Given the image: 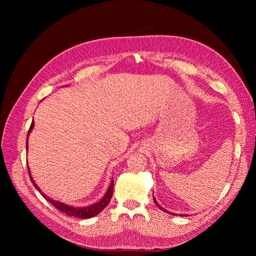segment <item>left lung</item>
<instances>
[{"mask_svg": "<svg viewBox=\"0 0 256 256\" xmlns=\"http://www.w3.org/2000/svg\"><path fill=\"white\" fill-rule=\"evenodd\" d=\"M154 204H156V205L158 206V208H159V209H161V210H164V212H168V214H173V216H175V214H173V212H170L166 210V209H164V208H162V207H161V206H160V205L158 204V202H157V200H156V198H154ZM180 216H184V214H180ZM186 216H188V214H186Z\"/></svg>", "mask_w": 256, "mask_h": 256, "instance_id": "8db88e82", "label": "left lung"}]
</instances>
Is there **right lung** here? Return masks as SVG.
Segmentation results:
<instances>
[{"mask_svg":"<svg viewBox=\"0 0 256 256\" xmlns=\"http://www.w3.org/2000/svg\"><path fill=\"white\" fill-rule=\"evenodd\" d=\"M34 128V122H32V124H30V127L28 129V138H26V150H28V136H30V132L32 131V129ZM28 175H30V182H32V184H34V187L40 192V194L48 200L49 203H51L54 207L58 208V210H60L62 212L66 214L67 216H74V218H79V219H90L92 218V216H97L98 214L102 212L104 209L108 206V204L110 203L111 200V198H112V194H113V178L111 180V184L109 186V188H108L104 196L98 200L97 203L95 204H92V205H88V206H84V207H74V206H70V205H67L65 203H62L60 202V200H53L51 198H49L48 196H46L44 192H42V190L40 189V187L36 184V182H34L32 175H30V168L28 166Z\"/></svg>","mask_w":256,"mask_h":256,"instance_id":"add662e5","label":"right lung"}]
</instances>
